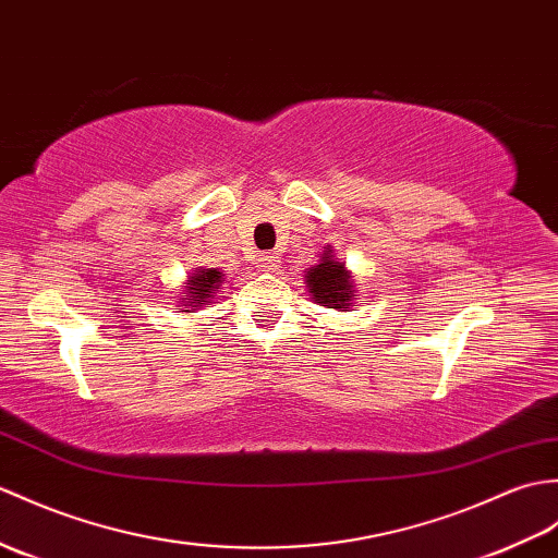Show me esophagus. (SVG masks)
<instances>
[{"label": "esophagus", "mask_w": 558, "mask_h": 558, "mask_svg": "<svg viewBox=\"0 0 558 558\" xmlns=\"http://www.w3.org/2000/svg\"><path fill=\"white\" fill-rule=\"evenodd\" d=\"M258 270H264V274H276V270H280V258L276 254H262L258 256Z\"/></svg>", "instance_id": "34e87169"}]
</instances>
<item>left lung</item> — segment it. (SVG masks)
Segmentation results:
<instances>
[{"label":"left lung","mask_w":558,"mask_h":558,"mask_svg":"<svg viewBox=\"0 0 558 558\" xmlns=\"http://www.w3.org/2000/svg\"><path fill=\"white\" fill-rule=\"evenodd\" d=\"M304 282L306 292L311 294V302L318 306L335 308V311H349L356 308V284L354 276L338 256L330 244L323 247V254L316 266L304 270Z\"/></svg>","instance_id":"left-lung-1"}]
</instances>
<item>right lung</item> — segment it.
I'll use <instances>...</instances> for the list:
<instances>
[{"label":"right lung","mask_w":558,"mask_h":558,"mask_svg":"<svg viewBox=\"0 0 558 558\" xmlns=\"http://www.w3.org/2000/svg\"><path fill=\"white\" fill-rule=\"evenodd\" d=\"M226 274L218 268L197 266L187 276V280L180 284V300L178 306L183 314H197V311L206 308L209 304H216L218 292L223 290Z\"/></svg>","instance_id":"obj_1"}]
</instances>
